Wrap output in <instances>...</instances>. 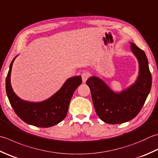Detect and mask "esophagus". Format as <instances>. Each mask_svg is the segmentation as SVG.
<instances>
[{
  "instance_id": "esophagus-1",
  "label": "esophagus",
  "mask_w": 158,
  "mask_h": 158,
  "mask_svg": "<svg viewBox=\"0 0 158 158\" xmlns=\"http://www.w3.org/2000/svg\"><path fill=\"white\" fill-rule=\"evenodd\" d=\"M81 78H82V81L83 83H85L87 79L89 78V73L87 72H84L81 74Z\"/></svg>"
}]
</instances>
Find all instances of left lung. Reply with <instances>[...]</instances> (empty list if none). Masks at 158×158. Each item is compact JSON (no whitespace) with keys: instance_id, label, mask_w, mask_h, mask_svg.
Returning <instances> with one entry per match:
<instances>
[{"instance_id":"obj_1","label":"left lung","mask_w":158,"mask_h":158,"mask_svg":"<svg viewBox=\"0 0 158 158\" xmlns=\"http://www.w3.org/2000/svg\"><path fill=\"white\" fill-rule=\"evenodd\" d=\"M130 44L139 64L138 77L134 84L120 92H115L97 77H91L86 81L96 112L108 124H120L134 118L151 90L152 78L146 54L134 43Z\"/></svg>"}]
</instances>
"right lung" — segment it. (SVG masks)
<instances>
[{
	"label": "right lung",
	"instance_id": "add662e5",
	"mask_svg": "<svg viewBox=\"0 0 158 158\" xmlns=\"http://www.w3.org/2000/svg\"><path fill=\"white\" fill-rule=\"evenodd\" d=\"M16 57L11 62L6 78V92L15 114L27 124L38 127H50L62 121L67 115L74 92L81 84V77L68 79L56 93L44 101L33 103L23 101L14 93L11 85L12 65Z\"/></svg>",
	"mask_w": 158,
	"mask_h": 158
}]
</instances>
